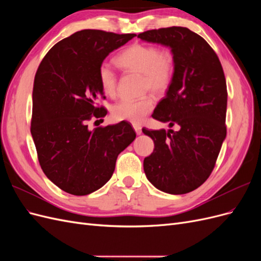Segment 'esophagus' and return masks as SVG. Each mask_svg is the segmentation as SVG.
Masks as SVG:
<instances>
[{
	"label": "esophagus",
	"mask_w": 261,
	"mask_h": 261,
	"mask_svg": "<svg viewBox=\"0 0 261 261\" xmlns=\"http://www.w3.org/2000/svg\"><path fill=\"white\" fill-rule=\"evenodd\" d=\"M133 127H134V129H135L137 135H140V134H141V127H140V126L137 125V124H134Z\"/></svg>",
	"instance_id": "1"
}]
</instances>
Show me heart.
<instances>
[{
  "label": "heart",
  "mask_w": 261,
  "mask_h": 261,
  "mask_svg": "<svg viewBox=\"0 0 261 261\" xmlns=\"http://www.w3.org/2000/svg\"><path fill=\"white\" fill-rule=\"evenodd\" d=\"M121 68L143 74V89L150 90L155 96H162L169 90L174 80L176 60L171 49L160 50L153 44L134 43L115 58ZM99 82L103 92L114 97L117 87V75L107 63L99 67ZM154 109V100L146 96L139 100L123 99L112 107V115L117 121L140 124Z\"/></svg>",
  "instance_id": "obj_1"
}]
</instances>
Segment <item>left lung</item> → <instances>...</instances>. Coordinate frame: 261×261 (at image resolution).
I'll return each instance as SVG.
<instances>
[{
  "mask_svg": "<svg viewBox=\"0 0 261 261\" xmlns=\"http://www.w3.org/2000/svg\"><path fill=\"white\" fill-rule=\"evenodd\" d=\"M138 38L170 46L176 60L174 80L152 117L179 129L143 128L154 143L144 160L146 176L164 193L187 194L210 176L226 136L223 68L208 42L188 28L152 29Z\"/></svg>",
  "mask_w": 261,
  "mask_h": 261,
  "instance_id": "obj_1",
  "label": "left lung"
}]
</instances>
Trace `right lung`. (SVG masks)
<instances>
[{
	"instance_id": "obj_1",
	"label": "right lung",
	"mask_w": 261,
	"mask_h": 261,
	"mask_svg": "<svg viewBox=\"0 0 261 261\" xmlns=\"http://www.w3.org/2000/svg\"><path fill=\"white\" fill-rule=\"evenodd\" d=\"M135 34L77 31L53 45L39 65L33 91L30 132L40 167L52 183L76 196L88 195L111 178L117 155L136 138L122 121L88 129L107 115L99 67L109 53Z\"/></svg>"
}]
</instances>
